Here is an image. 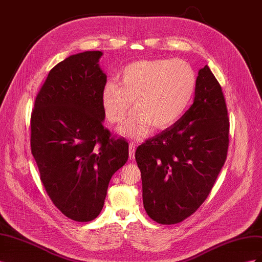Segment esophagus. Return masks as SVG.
Segmentation results:
<instances>
[{
  "mask_svg": "<svg viewBox=\"0 0 262 262\" xmlns=\"http://www.w3.org/2000/svg\"><path fill=\"white\" fill-rule=\"evenodd\" d=\"M136 144L134 143H130L129 144V157L130 160H134V157H136Z\"/></svg>",
  "mask_w": 262,
  "mask_h": 262,
  "instance_id": "esophagus-1",
  "label": "esophagus"
}]
</instances>
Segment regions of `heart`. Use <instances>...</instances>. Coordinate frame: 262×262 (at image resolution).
<instances>
[{
  "instance_id": "1",
  "label": "heart",
  "mask_w": 262,
  "mask_h": 262,
  "mask_svg": "<svg viewBox=\"0 0 262 262\" xmlns=\"http://www.w3.org/2000/svg\"><path fill=\"white\" fill-rule=\"evenodd\" d=\"M196 75L187 61L179 59L141 60L126 66L115 82L105 84L101 106L108 122L122 121L134 100L137 112L118 128L124 138H145L152 126L167 129L185 115L191 104Z\"/></svg>"
}]
</instances>
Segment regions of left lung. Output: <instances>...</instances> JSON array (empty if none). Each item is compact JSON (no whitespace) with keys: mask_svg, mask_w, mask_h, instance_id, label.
Returning <instances> with one entry per match:
<instances>
[{"mask_svg":"<svg viewBox=\"0 0 262 262\" xmlns=\"http://www.w3.org/2000/svg\"><path fill=\"white\" fill-rule=\"evenodd\" d=\"M228 134L222 87L205 66L198 73L191 107L137 148L143 204L150 219L177 224L199 209L226 161Z\"/></svg>","mask_w":262,"mask_h":262,"instance_id":"obj_1","label":"left lung"}]
</instances>
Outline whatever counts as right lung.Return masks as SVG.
Here are the masks:
<instances>
[{"instance_id": "add662e5", "label": "right lung", "mask_w": 262, "mask_h": 262, "mask_svg": "<svg viewBox=\"0 0 262 262\" xmlns=\"http://www.w3.org/2000/svg\"><path fill=\"white\" fill-rule=\"evenodd\" d=\"M101 55L85 51L58 63L30 118L31 154L42 185L55 207L76 222L99 215L110 179L129 157L128 142L102 124Z\"/></svg>"}]
</instances>
